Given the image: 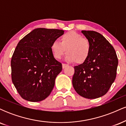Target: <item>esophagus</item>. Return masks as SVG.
I'll return each mask as SVG.
<instances>
[{
    "mask_svg": "<svg viewBox=\"0 0 126 126\" xmlns=\"http://www.w3.org/2000/svg\"><path fill=\"white\" fill-rule=\"evenodd\" d=\"M67 66L68 64H64V63H63V64H62V67H63V69H64V68L67 67Z\"/></svg>",
    "mask_w": 126,
    "mask_h": 126,
    "instance_id": "obj_1",
    "label": "esophagus"
}]
</instances>
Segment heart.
<instances>
[{
  "label": "heart",
  "instance_id": "b5f03b06",
  "mask_svg": "<svg viewBox=\"0 0 126 126\" xmlns=\"http://www.w3.org/2000/svg\"><path fill=\"white\" fill-rule=\"evenodd\" d=\"M51 52L53 57L59 60L66 53V60L82 64L87 60L91 51V44L87 38L75 31H69L62 35L60 43L54 41L51 43Z\"/></svg>",
  "mask_w": 126,
  "mask_h": 126
}]
</instances>
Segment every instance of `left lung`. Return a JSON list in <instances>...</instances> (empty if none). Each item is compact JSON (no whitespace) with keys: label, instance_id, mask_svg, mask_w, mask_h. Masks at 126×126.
<instances>
[{"label":"left lung","instance_id":"1","mask_svg":"<svg viewBox=\"0 0 126 126\" xmlns=\"http://www.w3.org/2000/svg\"><path fill=\"white\" fill-rule=\"evenodd\" d=\"M91 44L86 62L74 67L72 83L76 92L88 99L106 94L117 75L118 58L114 47L101 34L82 31Z\"/></svg>","mask_w":126,"mask_h":126}]
</instances>
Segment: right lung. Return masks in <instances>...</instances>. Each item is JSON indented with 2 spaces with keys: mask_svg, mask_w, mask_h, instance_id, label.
I'll use <instances>...</instances> for the list:
<instances>
[{
  "mask_svg": "<svg viewBox=\"0 0 126 126\" xmlns=\"http://www.w3.org/2000/svg\"><path fill=\"white\" fill-rule=\"evenodd\" d=\"M63 34L61 30L37 28L18 43L11 59V76L23 99L38 102L51 92L62 64L53 57L50 47Z\"/></svg>",
  "mask_w": 126,
  "mask_h": 126,
  "instance_id": "add662e5",
  "label": "right lung"
}]
</instances>
